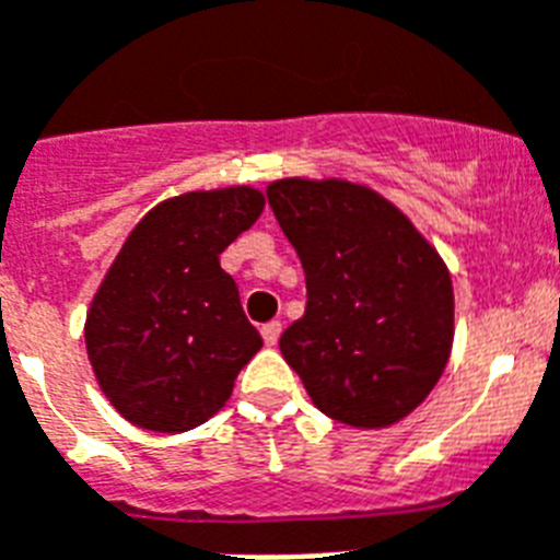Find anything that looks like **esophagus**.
<instances>
[{
	"mask_svg": "<svg viewBox=\"0 0 560 560\" xmlns=\"http://www.w3.org/2000/svg\"><path fill=\"white\" fill-rule=\"evenodd\" d=\"M280 331H283L280 320L266 323V326H262V340H266V346H277V340H280Z\"/></svg>",
	"mask_w": 560,
	"mask_h": 560,
	"instance_id": "esophagus-1",
	"label": "esophagus"
}]
</instances>
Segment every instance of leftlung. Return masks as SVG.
Returning a JSON list of instances; mask_svg holds the SVG:
<instances>
[{"instance_id": "1", "label": "left lung", "mask_w": 560, "mask_h": 560, "mask_svg": "<svg viewBox=\"0 0 560 560\" xmlns=\"http://www.w3.org/2000/svg\"><path fill=\"white\" fill-rule=\"evenodd\" d=\"M277 223L306 271V314L280 337L323 415L383 429L441 381L455 294L441 254L386 197L346 179H277Z\"/></svg>"}]
</instances>
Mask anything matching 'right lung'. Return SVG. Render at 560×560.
<instances>
[{"label":"right lung","instance_id":"obj_1","mask_svg":"<svg viewBox=\"0 0 560 560\" xmlns=\"http://www.w3.org/2000/svg\"><path fill=\"white\" fill-rule=\"evenodd\" d=\"M266 197L231 186L163 200L133 225L85 317V349L110 406L151 432H188L231 397L262 337L220 254Z\"/></svg>","mask_w":560,"mask_h":560}]
</instances>
